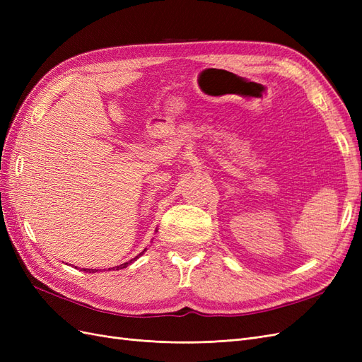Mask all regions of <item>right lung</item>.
<instances>
[{"label": "right lung", "instance_id": "1", "mask_svg": "<svg viewBox=\"0 0 362 362\" xmlns=\"http://www.w3.org/2000/svg\"><path fill=\"white\" fill-rule=\"evenodd\" d=\"M146 250V249H145ZM144 250V252H145ZM144 252H141V254H144ZM141 254H139L136 258H133V259H129V261H127V262H124V264H120V266H116V267H113V270L116 269V270H119V269H125L127 266H129L131 264V262H133V261H136ZM108 270H110V269H108ZM83 272H89V273H95L96 272V269H83Z\"/></svg>", "mask_w": 362, "mask_h": 362}]
</instances>
